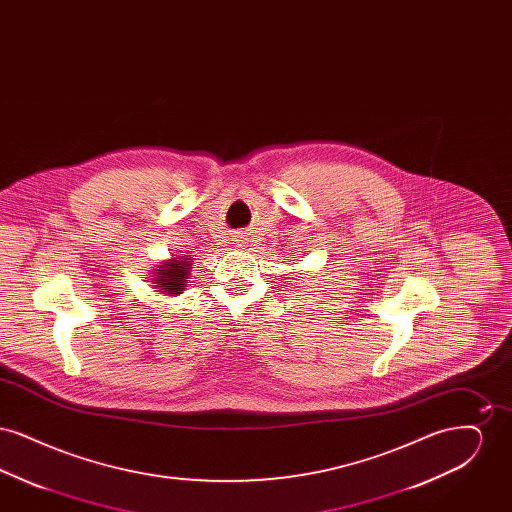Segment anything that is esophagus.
<instances>
[{"label":"esophagus","instance_id":"1","mask_svg":"<svg viewBox=\"0 0 512 512\" xmlns=\"http://www.w3.org/2000/svg\"><path fill=\"white\" fill-rule=\"evenodd\" d=\"M234 244H236V247H245L247 238H245L244 234H238V236H234Z\"/></svg>","mask_w":512,"mask_h":512}]
</instances>
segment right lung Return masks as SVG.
I'll list each match as a JSON object with an SVG mask.
<instances>
[{
    "instance_id": "add662e5",
    "label": "right lung",
    "mask_w": 512,
    "mask_h": 512,
    "mask_svg": "<svg viewBox=\"0 0 512 512\" xmlns=\"http://www.w3.org/2000/svg\"><path fill=\"white\" fill-rule=\"evenodd\" d=\"M190 261H172L169 265H161L157 272V280H155V284H159L157 288H161L171 295L182 292L184 284L188 282L186 278L190 274V265H192Z\"/></svg>"
}]
</instances>
